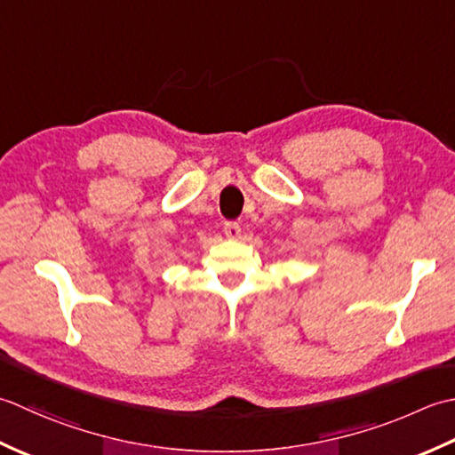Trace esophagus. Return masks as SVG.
<instances>
[{
	"instance_id": "1",
	"label": "esophagus",
	"mask_w": 455,
	"mask_h": 455,
	"mask_svg": "<svg viewBox=\"0 0 455 455\" xmlns=\"http://www.w3.org/2000/svg\"><path fill=\"white\" fill-rule=\"evenodd\" d=\"M224 234L228 239H237L241 235V226L237 224V221H226Z\"/></svg>"
}]
</instances>
